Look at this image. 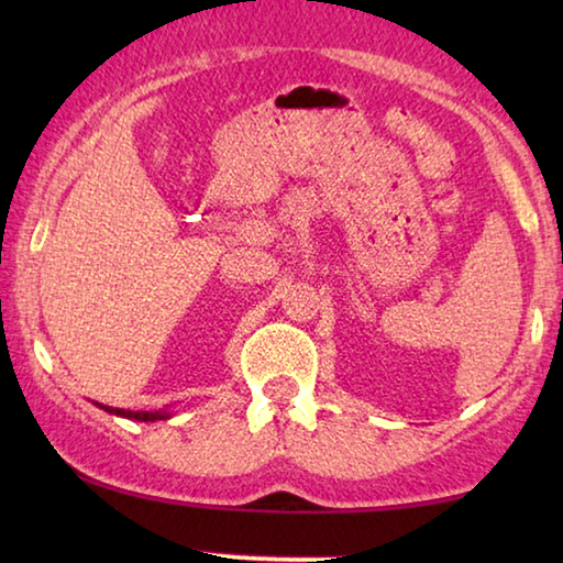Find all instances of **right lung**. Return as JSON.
<instances>
[{
	"instance_id": "add662e5",
	"label": "right lung",
	"mask_w": 563,
	"mask_h": 563,
	"mask_svg": "<svg viewBox=\"0 0 563 563\" xmlns=\"http://www.w3.org/2000/svg\"><path fill=\"white\" fill-rule=\"evenodd\" d=\"M101 409H107V412L111 415H119V417H126V419H139V422H156V419H168L170 412H166V409H161V412H131V409H119V407H103L99 405Z\"/></svg>"
}]
</instances>
